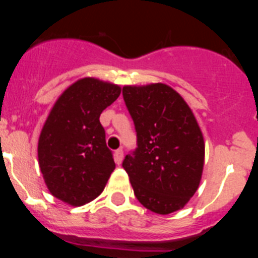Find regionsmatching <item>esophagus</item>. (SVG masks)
I'll return each mask as SVG.
<instances>
[{"label": "esophagus", "mask_w": 258, "mask_h": 258, "mask_svg": "<svg viewBox=\"0 0 258 258\" xmlns=\"http://www.w3.org/2000/svg\"><path fill=\"white\" fill-rule=\"evenodd\" d=\"M113 156H115V161H116V163H117V164H121L122 157H124V151H122L121 149L116 150L115 155H113Z\"/></svg>", "instance_id": "esophagus-1"}]
</instances>
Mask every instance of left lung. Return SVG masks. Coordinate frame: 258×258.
<instances>
[{
  "label": "left lung",
  "instance_id": "obj_1",
  "mask_svg": "<svg viewBox=\"0 0 258 258\" xmlns=\"http://www.w3.org/2000/svg\"><path fill=\"white\" fill-rule=\"evenodd\" d=\"M122 95L138 142L122 163L134 195L154 213L179 211L197 192L204 168L206 143L197 117L166 84L125 85Z\"/></svg>",
  "mask_w": 258,
  "mask_h": 258
}]
</instances>
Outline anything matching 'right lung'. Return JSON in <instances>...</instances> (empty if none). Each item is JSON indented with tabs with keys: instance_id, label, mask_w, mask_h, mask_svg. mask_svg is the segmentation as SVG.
<instances>
[{
	"instance_id": "1",
	"label": "right lung",
	"mask_w": 258,
	"mask_h": 258,
	"mask_svg": "<svg viewBox=\"0 0 258 258\" xmlns=\"http://www.w3.org/2000/svg\"><path fill=\"white\" fill-rule=\"evenodd\" d=\"M120 93V85L83 77L59 95L45 120L38 165L49 192L68 206L99 197L115 169L99 116Z\"/></svg>"
}]
</instances>
